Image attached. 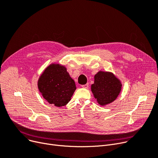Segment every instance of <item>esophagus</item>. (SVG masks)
I'll return each instance as SVG.
<instances>
[{
	"mask_svg": "<svg viewBox=\"0 0 158 158\" xmlns=\"http://www.w3.org/2000/svg\"><path fill=\"white\" fill-rule=\"evenodd\" d=\"M81 87L84 88H88L89 87V85L87 83V84H86V85H82V86H81Z\"/></svg>",
	"mask_w": 158,
	"mask_h": 158,
	"instance_id": "34e87169",
	"label": "esophagus"
}]
</instances>
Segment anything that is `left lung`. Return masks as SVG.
<instances>
[{"instance_id": "8db88e82", "label": "left lung", "mask_w": 158, "mask_h": 158, "mask_svg": "<svg viewBox=\"0 0 158 158\" xmlns=\"http://www.w3.org/2000/svg\"><path fill=\"white\" fill-rule=\"evenodd\" d=\"M121 81L110 72L99 71L94 76V83L91 89L97 103L106 106L115 101L120 94Z\"/></svg>"}]
</instances>
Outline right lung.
<instances>
[{
    "label": "right lung",
    "instance_id": "1",
    "mask_svg": "<svg viewBox=\"0 0 158 158\" xmlns=\"http://www.w3.org/2000/svg\"><path fill=\"white\" fill-rule=\"evenodd\" d=\"M38 87L45 100L57 107L67 104L76 89L65 66L57 63L51 64L44 70L38 79Z\"/></svg>",
    "mask_w": 158,
    "mask_h": 158
}]
</instances>
